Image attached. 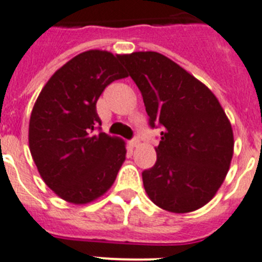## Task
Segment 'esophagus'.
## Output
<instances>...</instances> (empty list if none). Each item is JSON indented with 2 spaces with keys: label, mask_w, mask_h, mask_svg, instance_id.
Listing matches in <instances>:
<instances>
[{
  "label": "esophagus",
  "mask_w": 262,
  "mask_h": 262,
  "mask_svg": "<svg viewBox=\"0 0 262 262\" xmlns=\"http://www.w3.org/2000/svg\"><path fill=\"white\" fill-rule=\"evenodd\" d=\"M129 144H131V147H136V145L139 144V138H138V136H134V138L131 139V142H129Z\"/></svg>",
  "instance_id": "obj_1"
}]
</instances>
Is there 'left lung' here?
<instances>
[{
  "label": "left lung",
  "mask_w": 262,
  "mask_h": 262,
  "mask_svg": "<svg viewBox=\"0 0 262 262\" xmlns=\"http://www.w3.org/2000/svg\"><path fill=\"white\" fill-rule=\"evenodd\" d=\"M142 93L152 128L163 127L155 165L142 173L152 202L198 210L223 184L233 155L230 120L209 88L159 52L119 57Z\"/></svg>",
  "instance_id": "obj_1"
}]
</instances>
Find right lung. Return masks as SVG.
Wrapping results in <instances>:
<instances>
[{"instance_id":"right-lung-1","label":"right lung","mask_w":262,"mask_h":262,"mask_svg":"<svg viewBox=\"0 0 262 262\" xmlns=\"http://www.w3.org/2000/svg\"><path fill=\"white\" fill-rule=\"evenodd\" d=\"M119 55L90 50L57 69L41 89L29 126L30 152L43 181L76 205L97 200L114 184L124 142L101 131L97 101L127 77Z\"/></svg>"}]
</instances>
